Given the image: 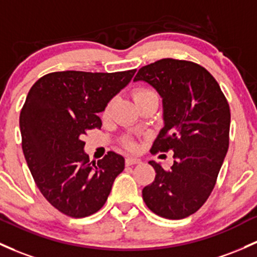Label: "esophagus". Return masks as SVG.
Segmentation results:
<instances>
[{
	"label": "esophagus",
	"mask_w": 257,
	"mask_h": 257,
	"mask_svg": "<svg viewBox=\"0 0 257 257\" xmlns=\"http://www.w3.org/2000/svg\"><path fill=\"white\" fill-rule=\"evenodd\" d=\"M142 160L135 159V157H126L125 159V165L126 166H133V165H140Z\"/></svg>",
	"instance_id": "1"
}]
</instances>
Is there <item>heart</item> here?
Listing matches in <instances>:
<instances>
[{"mask_svg": "<svg viewBox=\"0 0 257 257\" xmlns=\"http://www.w3.org/2000/svg\"><path fill=\"white\" fill-rule=\"evenodd\" d=\"M154 97H157L156 92H155L152 89H150V87H146V86L137 87V89H135L134 92H133V98H134V101H135V103H137V105H138V103L143 102V101L149 100V98H154ZM113 105H114L113 100H111L108 103H107L105 109H103V112H102L103 117L108 118L109 115H111ZM123 145L125 146V149H128V150H137V148H138L137 143L133 142V140H131V139L124 140Z\"/></svg>", "mask_w": 257, "mask_h": 257, "instance_id": "1", "label": "heart"}]
</instances>
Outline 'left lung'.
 I'll use <instances>...</instances> for the list:
<instances>
[{
	"label": "left lung",
	"instance_id": "8db88e82",
	"mask_svg": "<svg viewBox=\"0 0 257 257\" xmlns=\"http://www.w3.org/2000/svg\"><path fill=\"white\" fill-rule=\"evenodd\" d=\"M134 80L149 83L163 98L165 126L151 152H174L170 170L149 162L156 176L143 199L157 216L185 218L216 185L229 146V105L212 74L195 62L163 58L142 67Z\"/></svg>",
	"mask_w": 257,
	"mask_h": 257
}]
</instances>
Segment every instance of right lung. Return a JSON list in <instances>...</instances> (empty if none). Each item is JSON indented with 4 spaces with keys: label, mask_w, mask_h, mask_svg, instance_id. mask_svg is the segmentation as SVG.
<instances>
[{
    "label": "right lung",
    "mask_w": 257,
    "mask_h": 257,
    "mask_svg": "<svg viewBox=\"0 0 257 257\" xmlns=\"http://www.w3.org/2000/svg\"><path fill=\"white\" fill-rule=\"evenodd\" d=\"M135 70L53 72L36 81L19 115L22 149L35 184L64 215L83 218L105 205L124 159L108 151L90 161L84 135L101 128L98 113Z\"/></svg>",
    "instance_id": "right-lung-1"
}]
</instances>
